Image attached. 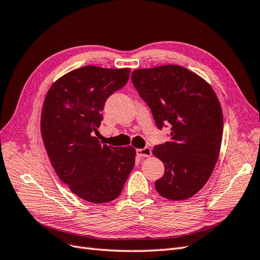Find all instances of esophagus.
<instances>
[{"label":"esophagus","mask_w":260,"mask_h":260,"mask_svg":"<svg viewBox=\"0 0 260 260\" xmlns=\"http://www.w3.org/2000/svg\"><path fill=\"white\" fill-rule=\"evenodd\" d=\"M137 155L139 157H149L152 155V149L149 147L139 148V149H137Z\"/></svg>","instance_id":"esophagus-1"}]
</instances>
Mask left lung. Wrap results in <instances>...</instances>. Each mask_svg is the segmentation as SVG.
<instances>
[{
  "label": "left lung",
  "instance_id": "8db88e82",
  "mask_svg": "<svg viewBox=\"0 0 260 260\" xmlns=\"http://www.w3.org/2000/svg\"><path fill=\"white\" fill-rule=\"evenodd\" d=\"M131 80L158 129L171 125L170 141L153 149L165 165L157 192L172 201L192 198L211 176L221 147L223 116L215 91L179 65L136 69Z\"/></svg>",
  "mask_w": 260,
  "mask_h": 260
}]
</instances>
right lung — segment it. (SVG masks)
<instances>
[{
	"instance_id": "add662e5",
	"label": "right lung",
	"mask_w": 260,
	"mask_h": 260,
	"mask_svg": "<svg viewBox=\"0 0 260 260\" xmlns=\"http://www.w3.org/2000/svg\"><path fill=\"white\" fill-rule=\"evenodd\" d=\"M130 68L84 66L61 76L46 93L41 136L57 177L91 203L120 195L135 167L136 148L102 145L98 133L106 100L128 82Z\"/></svg>"
}]
</instances>
